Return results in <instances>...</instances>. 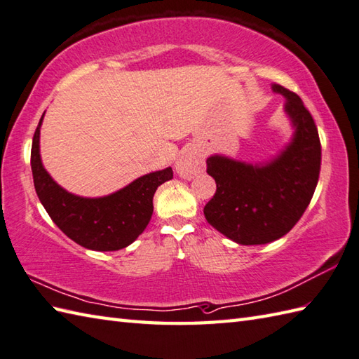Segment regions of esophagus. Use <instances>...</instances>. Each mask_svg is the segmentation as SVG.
Segmentation results:
<instances>
[{"label":"esophagus","mask_w":359,"mask_h":359,"mask_svg":"<svg viewBox=\"0 0 359 359\" xmlns=\"http://www.w3.org/2000/svg\"><path fill=\"white\" fill-rule=\"evenodd\" d=\"M175 171L182 179L191 180L197 174L203 171V156L202 152L194 148L188 147L180 152V156L175 162Z\"/></svg>","instance_id":"esophagus-1"}]
</instances>
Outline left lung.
Masks as SVG:
<instances>
[{
    "label": "left lung",
    "mask_w": 359,
    "mask_h": 359,
    "mask_svg": "<svg viewBox=\"0 0 359 359\" xmlns=\"http://www.w3.org/2000/svg\"><path fill=\"white\" fill-rule=\"evenodd\" d=\"M271 89L285 98L284 112L293 128L284 149L259 163L222 154L207 160V172L217 189L205 205V219L241 245H264L292 230L313 197L321 168L313 117L292 90L279 85Z\"/></svg>",
    "instance_id": "left-lung-1"
}]
</instances>
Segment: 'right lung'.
<instances>
[{"label": "right lung", "instance_id": "obj_1", "mask_svg": "<svg viewBox=\"0 0 359 359\" xmlns=\"http://www.w3.org/2000/svg\"><path fill=\"white\" fill-rule=\"evenodd\" d=\"M38 123L30 152L38 199L60 230L79 245L94 251H117L139 238L152 216L156 189L172 179L171 166L144 174L125 188L102 197H83L60 187L46 171L40 154Z\"/></svg>", "mask_w": 359, "mask_h": 359}]
</instances>
